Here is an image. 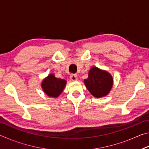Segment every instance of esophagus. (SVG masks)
I'll return each mask as SVG.
<instances>
[{
  "label": "esophagus",
  "mask_w": 149,
  "mask_h": 149,
  "mask_svg": "<svg viewBox=\"0 0 149 149\" xmlns=\"http://www.w3.org/2000/svg\"><path fill=\"white\" fill-rule=\"evenodd\" d=\"M70 79L72 81H76L77 79V76L75 74H72L70 75Z\"/></svg>",
  "instance_id": "1"
}]
</instances>
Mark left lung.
<instances>
[{
	"label": "left lung",
	"mask_w": 149,
	"mask_h": 149,
	"mask_svg": "<svg viewBox=\"0 0 149 149\" xmlns=\"http://www.w3.org/2000/svg\"><path fill=\"white\" fill-rule=\"evenodd\" d=\"M84 83L92 95L100 98L108 94L112 87L113 79L107 72L93 67L89 72V77L85 79Z\"/></svg>",
	"instance_id": "left-lung-1"
}]
</instances>
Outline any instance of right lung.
<instances>
[{
  "instance_id": "1",
  "label": "right lung",
  "mask_w": 149,
  "mask_h": 149,
  "mask_svg": "<svg viewBox=\"0 0 149 149\" xmlns=\"http://www.w3.org/2000/svg\"><path fill=\"white\" fill-rule=\"evenodd\" d=\"M65 84H66L65 80L56 78L53 74H50L42 81V88L48 96L57 97L63 91Z\"/></svg>"
}]
</instances>
